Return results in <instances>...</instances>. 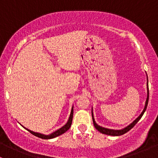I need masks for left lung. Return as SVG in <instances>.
<instances>
[{
    "label": "left lung",
    "mask_w": 158,
    "mask_h": 158,
    "mask_svg": "<svg viewBox=\"0 0 158 158\" xmlns=\"http://www.w3.org/2000/svg\"><path fill=\"white\" fill-rule=\"evenodd\" d=\"M147 74V73H146ZM147 98H146V102H145V105H144V108L143 109L142 112L140 114V115L135 119V121L131 122L130 125H128V126H126L125 128H122V129H119V130H114V129H110V128H104V127H102L100 125H98V124L95 122V118H94V115H93V111H92V121H93V124L95 128L100 131L101 133L104 134V135H111V136H120V135H124L126 132H128V131H130L131 129L133 128L137 123H138V121L141 119V118L142 117V115L144 114V113L145 112L146 109H147V106L148 104V99H149V90H148V76H147Z\"/></svg>",
    "instance_id": "left-lung-1"
}]
</instances>
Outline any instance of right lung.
<instances>
[{"mask_svg":"<svg viewBox=\"0 0 158 158\" xmlns=\"http://www.w3.org/2000/svg\"><path fill=\"white\" fill-rule=\"evenodd\" d=\"M73 107H72L71 112H70L69 117V119H68L67 122H66V123L65 124V125H63V126H62L61 128L57 129L56 131H55L52 132V133L49 134V135H44V134L39 133V132L33 131L30 130V129L26 128L24 126H23V125H21V126L23 127V128H24L25 129H26V130H27L28 131H30V133L32 134V135H35V136L38 137V138H42V139H52V138H56V137H58V136H60V135H63V133H65V132L69 130L70 127H71L72 122H73Z\"/></svg>","mask_w":158,"mask_h":158,"instance_id":"add662e5","label":"right lung"}]
</instances>
